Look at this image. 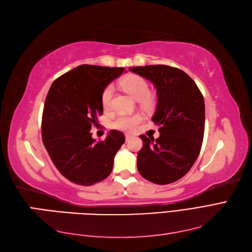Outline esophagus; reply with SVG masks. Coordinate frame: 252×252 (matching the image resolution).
Segmentation results:
<instances>
[{"mask_svg": "<svg viewBox=\"0 0 252 252\" xmlns=\"http://www.w3.org/2000/svg\"><path fill=\"white\" fill-rule=\"evenodd\" d=\"M131 138H132L131 134H129V133H126V134H125V139H126V141H129Z\"/></svg>", "mask_w": 252, "mask_h": 252, "instance_id": "esophagus-1", "label": "esophagus"}]
</instances>
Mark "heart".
Segmentation results:
<instances>
[{
  "label": "heart",
  "mask_w": 252,
  "mask_h": 252,
  "mask_svg": "<svg viewBox=\"0 0 252 252\" xmlns=\"http://www.w3.org/2000/svg\"><path fill=\"white\" fill-rule=\"evenodd\" d=\"M120 85L122 89H124L126 92H128L133 98H136L137 100H140L143 106L150 105L151 98L149 96L150 94V85L147 83L146 80L138 75H129L122 79L120 81ZM112 98H113V87L112 85H107L103 89L101 93V106L105 111L111 109L112 106ZM142 120L141 115L133 114V115H120L116 118L112 126L115 129L124 130V131H132L134 128L138 126L139 123Z\"/></svg>",
  "instance_id": "heart-1"
}]
</instances>
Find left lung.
<instances>
[{"instance_id":"left-lung-1","label":"left lung","mask_w":252,"mask_h":252,"mask_svg":"<svg viewBox=\"0 0 252 252\" xmlns=\"http://www.w3.org/2000/svg\"><path fill=\"white\" fill-rule=\"evenodd\" d=\"M155 85L157 107L152 121L159 126L156 140L144 134L138 152L139 173L158 185L174 183L191 169L204 136V98L185 71L167 65L130 67Z\"/></svg>"}]
</instances>
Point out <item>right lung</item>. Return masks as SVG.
<instances>
[{
  "mask_svg": "<svg viewBox=\"0 0 252 252\" xmlns=\"http://www.w3.org/2000/svg\"><path fill=\"white\" fill-rule=\"evenodd\" d=\"M125 68L80 65L54 80L41 120V137L52 162L67 180L91 186L110 175L114 156L125 137L110 130L103 141L92 138L91 128L101 115V93Z\"/></svg>",
  "mask_w": 252,
  "mask_h": 252,
  "instance_id": "add662e5",
  "label": "right lung"
}]
</instances>
